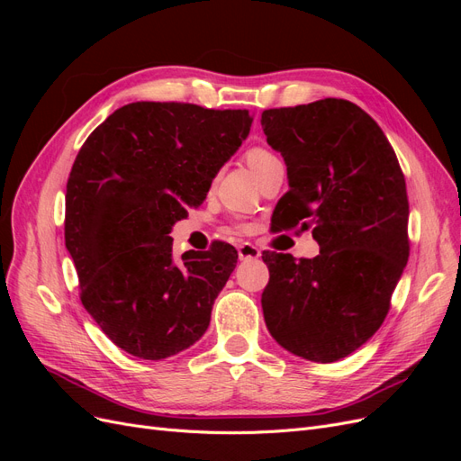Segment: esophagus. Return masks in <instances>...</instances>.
<instances>
[{"label":"esophagus","instance_id":"1","mask_svg":"<svg viewBox=\"0 0 461 461\" xmlns=\"http://www.w3.org/2000/svg\"><path fill=\"white\" fill-rule=\"evenodd\" d=\"M259 256H261L259 248L254 246L252 242H242V244L239 246V258H240V259H258Z\"/></svg>","mask_w":461,"mask_h":461}]
</instances>
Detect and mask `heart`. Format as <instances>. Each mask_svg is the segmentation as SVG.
I'll list each match as a JSON object with an SVG mask.
<instances>
[{"label": "heart", "instance_id": "1", "mask_svg": "<svg viewBox=\"0 0 461 461\" xmlns=\"http://www.w3.org/2000/svg\"><path fill=\"white\" fill-rule=\"evenodd\" d=\"M273 159H276V156H275V153H273L269 148L254 146V148H249V149L246 151V161H248L249 167H252L254 173H258L263 165H267V163L273 161ZM239 229L244 230V225H240Z\"/></svg>", "mask_w": 461, "mask_h": 461}]
</instances>
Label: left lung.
I'll return each mask as SVG.
<instances>
[{
  "label": "left lung",
  "instance_id": "1",
  "mask_svg": "<svg viewBox=\"0 0 461 461\" xmlns=\"http://www.w3.org/2000/svg\"><path fill=\"white\" fill-rule=\"evenodd\" d=\"M261 127L288 171L278 230L312 229L319 242L312 259L263 252L265 323L288 352L332 364L366 344L390 310L410 258L406 178L379 124L348 100L265 109Z\"/></svg>",
  "mask_w": 461,
  "mask_h": 461
}]
</instances>
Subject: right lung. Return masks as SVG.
I'll use <instances>...</instances> for the list:
<instances>
[{
  "label": "right lung",
  "instance_id": "add662e5",
  "mask_svg": "<svg viewBox=\"0 0 461 461\" xmlns=\"http://www.w3.org/2000/svg\"><path fill=\"white\" fill-rule=\"evenodd\" d=\"M249 127L248 109L136 102L82 144L67 180L65 246L82 305L121 350L163 359L207 330L239 254L217 240L176 263L169 232Z\"/></svg>",
  "mask_w": 461,
  "mask_h": 461
}]
</instances>
